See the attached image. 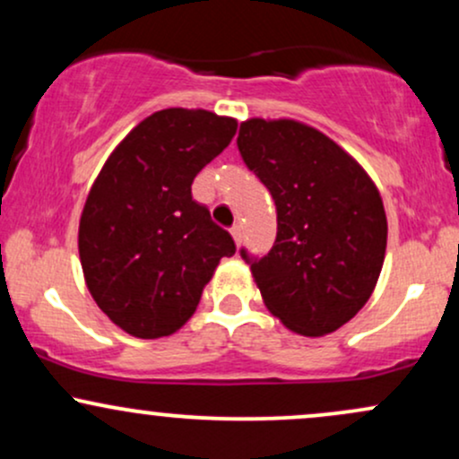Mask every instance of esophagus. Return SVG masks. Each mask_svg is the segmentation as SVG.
I'll list each match as a JSON object with an SVG mask.
<instances>
[{
    "label": "esophagus",
    "mask_w": 459,
    "mask_h": 459,
    "mask_svg": "<svg viewBox=\"0 0 459 459\" xmlns=\"http://www.w3.org/2000/svg\"><path fill=\"white\" fill-rule=\"evenodd\" d=\"M230 235H233L235 244L241 246V239H244V229H241V224H235L233 229H230Z\"/></svg>",
    "instance_id": "obj_1"
}]
</instances>
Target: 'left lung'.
Listing matches in <instances>:
<instances>
[{"mask_svg": "<svg viewBox=\"0 0 459 459\" xmlns=\"http://www.w3.org/2000/svg\"><path fill=\"white\" fill-rule=\"evenodd\" d=\"M237 149L276 204L272 250L252 256L241 247L263 302L298 334L339 330L380 278L388 233L380 192L354 157L296 120H246Z\"/></svg>", "mask_w": 459, "mask_h": 459, "instance_id": "obj_1", "label": "left lung"}]
</instances>
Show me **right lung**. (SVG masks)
I'll return each mask as SVG.
<instances>
[{
	"label": "right lung",
	"instance_id": "add662e5",
	"mask_svg": "<svg viewBox=\"0 0 459 459\" xmlns=\"http://www.w3.org/2000/svg\"><path fill=\"white\" fill-rule=\"evenodd\" d=\"M237 120L170 108L116 146L79 220V259L99 308L138 339H160L192 317L229 230L192 198L194 177L230 144Z\"/></svg>",
	"mask_w": 459,
	"mask_h": 459
}]
</instances>
